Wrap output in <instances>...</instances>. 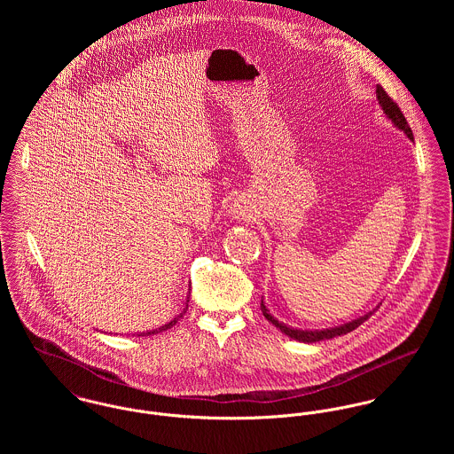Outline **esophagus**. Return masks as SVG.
<instances>
[{
  "mask_svg": "<svg viewBox=\"0 0 454 454\" xmlns=\"http://www.w3.org/2000/svg\"><path fill=\"white\" fill-rule=\"evenodd\" d=\"M245 204L243 202H234L232 204V209H231V213L234 215V218H239V216H245Z\"/></svg>",
  "mask_w": 454,
  "mask_h": 454,
  "instance_id": "obj_1",
  "label": "esophagus"
}]
</instances>
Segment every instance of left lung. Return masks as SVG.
Returning <instances> with one entry per match:
<instances>
[{
	"mask_svg": "<svg viewBox=\"0 0 454 454\" xmlns=\"http://www.w3.org/2000/svg\"><path fill=\"white\" fill-rule=\"evenodd\" d=\"M376 98H378V103H380V106H381V110H383V114H385V117L388 119L389 122H391L396 129L402 130L411 141H414L412 130L409 128V124H407L403 114L400 112V108L396 106V103H393V99H389L388 94L385 92V89H383L381 85H378V89H376ZM378 308H380V306H376V309H378ZM260 309H262V315L265 317V320L270 322L276 328H279L286 337H290V339H294V340H299V342H306V344L318 342V340H325V339H333V337H337V335H344V333L355 330L356 326H360L369 317H372V313L376 311V309H372V311H369V313L362 315L360 318H355V320H351V322H348V324L328 326V328H318V330H309V328H297V326H292V325L278 322V320L270 315V311L267 309L263 299H262V302H260Z\"/></svg>",
	"mask_w": 454,
	"mask_h": 454,
	"instance_id": "8db88e82",
	"label": "left lung"
}]
</instances>
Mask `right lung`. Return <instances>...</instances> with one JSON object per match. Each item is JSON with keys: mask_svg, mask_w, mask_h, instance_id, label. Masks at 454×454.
Segmentation results:
<instances>
[{"mask_svg": "<svg viewBox=\"0 0 454 454\" xmlns=\"http://www.w3.org/2000/svg\"><path fill=\"white\" fill-rule=\"evenodd\" d=\"M189 299H191V288H189V295H187V301H185V306H184V309L180 311V315H176L171 322H168V324L162 325V326H159V328H153V330H146V332H139L137 335H150V333H159V332H164V330H168V328H171L173 325H176V322L187 313V309H189Z\"/></svg>", "mask_w": 454, "mask_h": 454, "instance_id": "1", "label": "right lung"}]
</instances>
